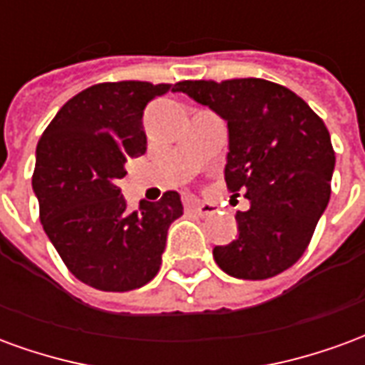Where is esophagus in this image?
<instances>
[{
  "label": "esophagus",
  "mask_w": 365,
  "mask_h": 365,
  "mask_svg": "<svg viewBox=\"0 0 365 365\" xmlns=\"http://www.w3.org/2000/svg\"><path fill=\"white\" fill-rule=\"evenodd\" d=\"M187 209L191 213H195L197 217H209L217 211V207L213 203H207V201H201V199H190L187 201Z\"/></svg>",
  "instance_id": "1"
}]
</instances>
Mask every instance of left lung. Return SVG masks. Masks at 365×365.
<instances>
[{
	"instance_id": "1",
	"label": "left lung",
	"mask_w": 365,
	"mask_h": 365,
	"mask_svg": "<svg viewBox=\"0 0 365 365\" xmlns=\"http://www.w3.org/2000/svg\"><path fill=\"white\" fill-rule=\"evenodd\" d=\"M229 128L225 182L246 190L238 237L215 246L217 266L238 279H268L291 268L311 242L330 199L334 150L321 117L293 91L260 78L180 82Z\"/></svg>"
}]
</instances>
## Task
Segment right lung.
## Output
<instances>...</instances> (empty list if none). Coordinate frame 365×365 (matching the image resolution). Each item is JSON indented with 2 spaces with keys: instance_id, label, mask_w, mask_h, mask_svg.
I'll return each instance as SVG.
<instances>
[{
  "instance_id": "add662e5",
  "label": "right lung",
  "mask_w": 365,
  "mask_h": 365,
  "mask_svg": "<svg viewBox=\"0 0 365 365\" xmlns=\"http://www.w3.org/2000/svg\"><path fill=\"white\" fill-rule=\"evenodd\" d=\"M170 83H97L74 96L36 146L33 191L41 222L68 269L101 291L143 287L158 274L170 225L183 215L180 193L166 191L127 211L119 180L146 152L143 117Z\"/></svg>"
}]
</instances>
